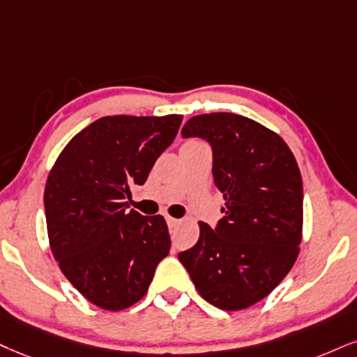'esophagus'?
I'll return each instance as SVG.
<instances>
[{
	"instance_id": "34e87169",
	"label": "esophagus",
	"mask_w": 357,
	"mask_h": 357,
	"mask_svg": "<svg viewBox=\"0 0 357 357\" xmlns=\"http://www.w3.org/2000/svg\"><path fill=\"white\" fill-rule=\"evenodd\" d=\"M165 220H167V225H169L170 230H172V228H175V227H177L178 223H180L177 218H172V217H167Z\"/></svg>"
}]
</instances>
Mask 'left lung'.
Segmentation results:
<instances>
[{
  "label": "left lung",
  "mask_w": 357,
  "mask_h": 357,
  "mask_svg": "<svg viewBox=\"0 0 357 357\" xmlns=\"http://www.w3.org/2000/svg\"><path fill=\"white\" fill-rule=\"evenodd\" d=\"M182 137L210 144L225 208L215 227L200 222L199 241L178 259L210 305L245 310L268 296L296 261L303 228L300 169L280 135L238 114L192 117Z\"/></svg>",
  "instance_id": "obj_1"
}]
</instances>
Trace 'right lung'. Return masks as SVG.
<instances>
[{
	"mask_svg": "<svg viewBox=\"0 0 357 357\" xmlns=\"http://www.w3.org/2000/svg\"><path fill=\"white\" fill-rule=\"evenodd\" d=\"M182 116H107L81 130L57 157L44 188L52 255L82 296L109 311L147 293L170 252L164 217L127 212L130 185L174 142Z\"/></svg>",
	"mask_w": 357,
	"mask_h": 357,
	"instance_id": "1",
	"label": "right lung"
}]
</instances>
